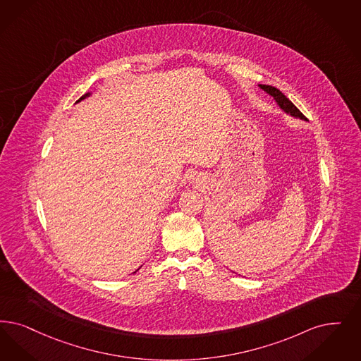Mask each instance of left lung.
<instances>
[{
  "mask_svg": "<svg viewBox=\"0 0 361 361\" xmlns=\"http://www.w3.org/2000/svg\"><path fill=\"white\" fill-rule=\"evenodd\" d=\"M259 87L274 98L282 110H285L286 113L291 114L293 116H297V118H301V119H306L302 113L291 103V101H288V98H286L278 88H275V87L273 86H266V85H259Z\"/></svg>",
  "mask_w": 361,
  "mask_h": 361,
  "instance_id": "left-lung-1",
  "label": "left lung"
}]
</instances>
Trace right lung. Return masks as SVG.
<instances>
[{
	"instance_id": "add662e5",
	"label": "right lung",
	"mask_w": 361,
	"mask_h": 361,
	"mask_svg": "<svg viewBox=\"0 0 361 361\" xmlns=\"http://www.w3.org/2000/svg\"><path fill=\"white\" fill-rule=\"evenodd\" d=\"M88 95H90V94H86V95H83V97H82V98H80V99H79V101L78 102H80L82 101V99H85V98H86V97H88Z\"/></svg>"
}]
</instances>
